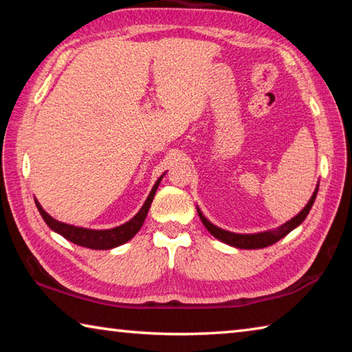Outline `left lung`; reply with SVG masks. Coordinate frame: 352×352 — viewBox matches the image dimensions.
I'll return each instance as SVG.
<instances>
[{"label":"left lung","mask_w":352,"mask_h":352,"mask_svg":"<svg viewBox=\"0 0 352 352\" xmlns=\"http://www.w3.org/2000/svg\"><path fill=\"white\" fill-rule=\"evenodd\" d=\"M317 192L318 189H315V192L311 197V200H309V204L305 206V210L298 214V216L290 219L289 222H285L276 230L264 231V233H258V234H236V233H230V231L220 230L216 225H212L210 220H206V217H204V214H201L199 210L197 211H199L201 223H204L206 226V230L210 231L214 237H217L219 241L230 243V245L237 247V248H264L278 242L279 239H283L284 236H287L292 230L296 228V226L307 217V214L311 211V208L315 201V197H317Z\"/></svg>","instance_id":"1"}]
</instances>
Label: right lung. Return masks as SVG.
I'll list each match as a JSON object with an SVG mask.
<instances>
[{"label": "right lung", "instance_id": "add662e5", "mask_svg": "<svg viewBox=\"0 0 352 352\" xmlns=\"http://www.w3.org/2000/svg\"><path fill=\"white\" fill-rule=\"evenodd\" d=\"M162 178L163 177H160L157 183H155V186L152 188L151 194H148L146 204L142 205L140 212L136 214L132 220H129L127 223L116 226V228H111V230H88V228H79V226H73L68 223H62L58 222V220L52 219L50 214L40 206L37 200H35V205H37L41 217H43L46 225L50 226L51 230H54L56 233L62 234L65 239H68L73 243H76V245H80V247L93 248V250H109V248H115L118 245H122V243H126L127 241L132 239L136 233H138L142 223H144L147 211L148 208H151L153 195L157 192V188L160 182H162Z\"/></svg>", "mask_w": 352, "mask_h": 352}]
</instances>
